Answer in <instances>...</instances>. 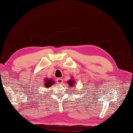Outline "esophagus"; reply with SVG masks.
Returning a JSON list of instances; mask_svg holds the SVG:
<instances>
[{"label":"esophagus","mask_w":133,"mask_h":133,"mask_svg":"<svg viewBox=\"0 0 133 133\" xmlns=\"http://www.w3.org/2000/svg\"><path fill=\"white\" fill-rule=\"evenodd\" d=\"M57 82L58 83H59V84H62L63 82V79L62 78H58L57 79Z\"/></svg>","instance_id":"esophagus-1"}]
</instances>
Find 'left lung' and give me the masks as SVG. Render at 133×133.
<instances>
[{
	"instance_id": "1",
	"label": "left lung",
	"mask_w": 133,
	"mask_h": 133,
	"mask_svg": "<svg viewBox=\"0 0 133 133\" xmlns=\"http://www.w3.org/2000/svg\"><path fill=\"white\" fill-rule=\"evenodd\" d=\"M67 82L68 84H69V87H74V86L75 85V81H74V79L72 78L71 79H70L69 81H68Z\"/></svg>"
}]
</instances>
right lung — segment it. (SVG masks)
<instances>
[{
  "label": "right lung",
  "mask_w": 133,
  "mask_h": 133,
  "mask_svg": "<svg viewBox=\"0 0 133 133\" xmlns=\"http://www.w3.org/2000/svg\"><path fill=\"white\" fill-rule=\"evenodd\" d=\"M54 83L55 82L53 81V79H52L51 78H46L44 80V85L45 88H48L49 87H50V86H51L52 84H54Z\"/></svg>",
  "instance_id": "obj_1"
}]
</instances>
